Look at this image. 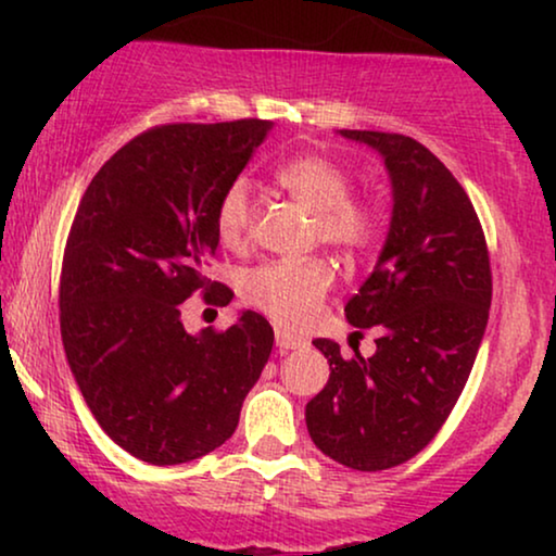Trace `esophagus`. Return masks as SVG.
<instances>
[{"instance_id": "obj_1", "label": "esophagus", "mask_w": 556, "mask_h": 556, "mask_svg": "<svg viewBox=\"0 0 556 556\" xmlns=\"http://www.w3.org/2000/svg\"><path fill=\"white\" fill-rule=\"evenodd\" d=\"M276 346L283 349V352H288V349H299L303 346V341L299 337H293V333H286V331H276Z\"/></svg>"}]
</instances>
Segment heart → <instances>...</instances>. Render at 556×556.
Returning <instances> with one entry per match:
<instances>
[{
    "instance_id": "obj_1",
    "label": "heart",
    "mask_w": 556,
    "mask_h": 556,
    "mask_svg": "<svg viewBox=\"0 0 556 556\" xmlns=\"http://www.w3.org/2000/svg\"><path fill=\"white\" fill-rule=\"evenodd\" d=\"M276 181L293 200L314 212V235L344 253H362L377 240V202L354 197L352 177L333 159L324 154H303L276 169ZM255 197L245 177L232 179L219 194L215 225L223 242L240 245L253 230ZM331 288L329 265L318 257L308 261H270L240 276V295L248 306L263 311L273 321L299 329L314 314Z\"/></svg>"
}]
</instances>
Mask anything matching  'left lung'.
I'll return each instance as SVG.
<instances>
[{"mask_svg": "<svg viewBox=\"0 0 556 556\" xmlns=\"http://www.w3.org/2000/svg\"><path fill=\"white\" fill-rule=\"evenodd\" d=\"M341 136L377 149L392 179L387 242L344 308L356 329L377 331V352L344 359L339 344L314 341L331 375L306 425L341 466L387 470L438 435L468 382L489 324L491 261L466 189L430 149L402 134Z\"/></svg>", "mask_w": 556, "mask_h": 556, "instance_id": "1", "label": "left lung"}]
</instances>
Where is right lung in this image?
<instances>
[{
  "mask_svg": "<svg viewBox=\"0 0 556 556\" xmlns=\"http://www.w3.org/2000/svg\"><path fill=\"white\" fill-rule=\"evenodd\" d=\"M273 121L166 124L118 149L75 212L60 273L67 364L98 425L151 466L202 458L232 435L273 349L261 314L185 331L181 303L232 291L204 276L217 253L219 194Z\"/></svg>",
  "mask_w": 556,
  "mask_h": 556,
  "instance_id": "right-lung-1",
  "label": "right lung"
}]
</instances>
